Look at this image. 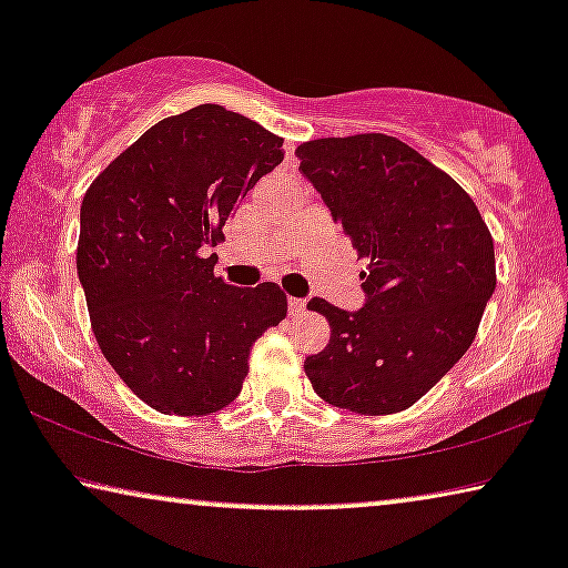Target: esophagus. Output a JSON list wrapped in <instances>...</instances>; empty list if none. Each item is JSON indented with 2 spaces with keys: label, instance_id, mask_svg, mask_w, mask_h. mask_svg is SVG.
<instances>
[{
  "label": "esophagus",
  "instance_id": "obj_1",
  "mask_svg": "<svg viewBox=\"0 0 568 568\" xmlns=\"http://www.w3.org/2000/svg\"><path fill=\"white\" fill-rule=\"evenodd\" d=\"M305 310H307V302H305V300L290 297V315H294V317H300L302 313H305Z\"/></svg>",
  "mask_w": 568,
  "mask_h": 568
}]
</instances>
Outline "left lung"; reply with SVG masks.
I'll return each instance as SVG.
<instances>
[{"label": "left lung", "mask_w": 568, "mask_h": 568, "mask_svg": "<svg viewBox=\"0 0 568 568\" xmlns=\"http://www.w3.org/2000/svg\"><path fill=\"white\" fill-rule=\"evenodd\" d=\"M300 170L367 258L356 313L313 297L331 341L305 359L325 403L364 416L398 414L468 352L496 290L494 240L445 170L387 134L313 139Z\"/></svg>", "instance_id": "left-lung-1"}]
</instances>
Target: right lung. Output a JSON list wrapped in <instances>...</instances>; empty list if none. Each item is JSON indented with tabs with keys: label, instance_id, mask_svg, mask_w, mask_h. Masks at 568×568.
I'll return each instance as SVG.
<instances>
[{
	"label": "right lung",
	"instance_id": "right-lung-1",
	"mask_svg": "<svg viewBox=\"0 0 568 568\" xmlns=\"http://www.w3.org/2000/svg\"><path fill=\"white\" fill-rule=\"evenodd\" d=\"M284 139L206 103L170 115L84 193L77 274L100 352L160 414L206 416L243 390L255 341L286 317L274 282L214 274L222 227L284 160Z\"/></svg>",
	"mask_w": 568,
	"mask_h": 568
}]
</instances>
